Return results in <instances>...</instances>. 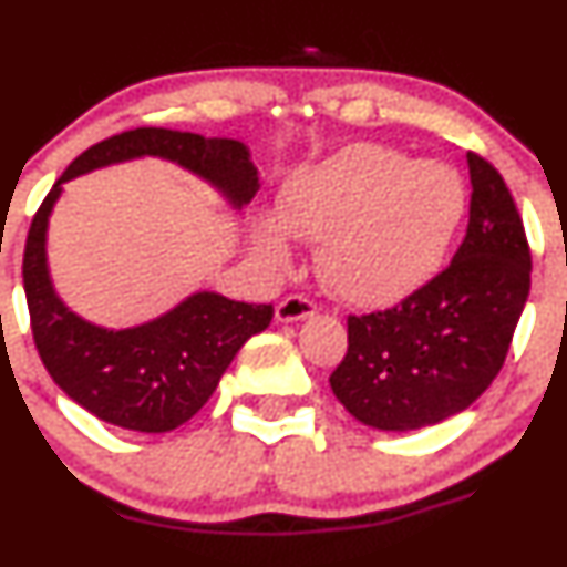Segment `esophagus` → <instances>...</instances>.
<instances>
[{"label":"esophagus","instance_id":"1","mask_svg":"<svg viewBox=\"0 0 567 567\" xmlns=\"http://www.w3.org/2000/svg\"><path fill=\"white\" fill-rule=\"evenodd\" d=\"M274 316H277L279 323H296V320L316 316V305L310 299H305V296H285L277 305Z\"/></svg>","mask_w":567,"mask_h":567}]
</instances>
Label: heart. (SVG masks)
<instances>
[{"label":"heart","mask_w":567,"mask_h":567,"mask_svg":"<svg viewBox=\"0 0 567 567\" xmlns=\"http://www.w3.org/2000/svg\"><path fill=\"white\" fill-rule=\"evenodd\" d=\"M466 203V186L447 164L359 142L296 169L279 192L277 219L257 216L249 236L274 268L293 257L288 233L318 244V271L337 296L392 307L442 271Z\"/></svg>","instance_id":"b5f03b06"}]
</instances>
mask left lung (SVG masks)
Returning <instances> with one entry per match:
<instances>
[{
  "instance_id": "8db88e82",
  "label": "left lung",
  "mask_w": 567,
  "mask_h": 567,
  "mask_svg": "<svg viewBox=\"0 0 567 567\" xmlns=\"http://www.w3.org/2000/svg\"><path fill=\"white\" fill-rule=\"evenodd\" d=\"M468 227L453 262L398 307L348 318L329 384L379 431H420L461 414L502 370L529 296L532 257L502 175L466 153Z\"/></svg>"
}]
</instances>
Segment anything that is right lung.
<instances>
[{"label": "right lung", "mask_w": 567, "mask_h": 567, "mask_svg": "<svg viewBox=\"0 0 567 567\" xmlns=\"http://www.w3.org/2000/svg\"><path fill=\"white\" fill-rule=\"evenodd\" d=\"M145 156L203 177L236 210L260 188L249 147L238 140H208L169 128H134L109 136L62 173L38 208L24 247V293L40 359L68 398L109 425L167 433L208 403L244 342L271 323L274 307L199 290L147 323L104 329L76 316L56 296L45 236L62 183Z\"/></svg>", "instance_id": "right-lung-1"}]
</instances>
